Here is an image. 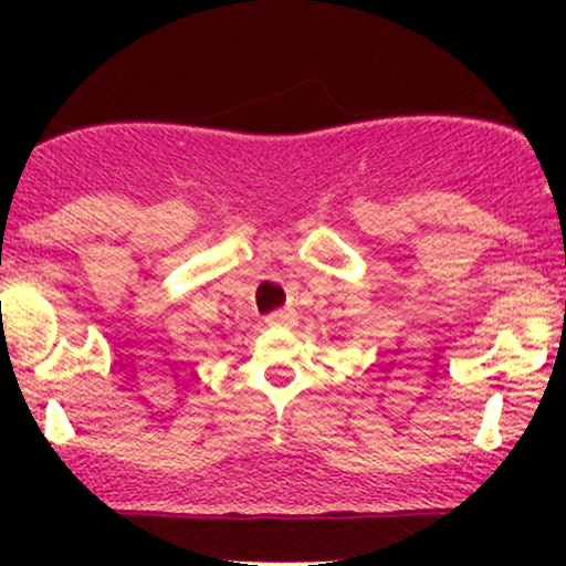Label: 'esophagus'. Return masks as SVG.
Wrapping results in <instances>:
<instances>
[{
    "instance_id": "34e87169",
    "label": "esophagus",
    "mask_w": 566,
    "mask_h": 566,
    "mask_svg": "<svg viewBox=\"0 0 566 566\" xmlns=\"http://www.w3.org/2000/svg\"><path fill=\"white\" fill-rule=\"evenodd\" d=\"M265 322H269L271 327H292V324L297 322V314L295 308H276L274 314L265 316Z\"/></svg>"
}]
</instances>
